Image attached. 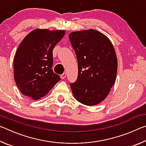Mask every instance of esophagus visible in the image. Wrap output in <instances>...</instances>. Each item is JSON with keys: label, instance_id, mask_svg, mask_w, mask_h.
Returning a JSON list of instances; mask_svg holds the SVG:
<instances>
[{"label": "esophagus", "instance_id": "esophagus-1", "mask_svg": "<svg viewBox=\"0 0 146 146\" xmlns=\"http://www.w3.org/2000/svg\"><path fill=\"white\" fill-rule=\"evenodd\" d=\"M66 75H66V73H64L60 75V77H61L62 79H64L66 77Z\"/></svg>", "mask_w": 146, "mask_h": 146}]
</instances>
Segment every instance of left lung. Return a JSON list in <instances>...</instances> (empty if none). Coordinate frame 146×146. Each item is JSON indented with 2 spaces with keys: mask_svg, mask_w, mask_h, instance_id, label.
I'll return each mask as SVG.
<instances>
[{
  "mask_svg": "<svg viewBox=\"0 0 146 146\" xmlns=\"http://www.w3.org/2000/svg\"><path fill=\"white\" fill-rule=\"evenodd\" d=\"M78 62V77L71 84L75 99L86 106L100 104L114 85L118 62L111 42L95 29L69 35Z\"/></svg>",
  "mask_w": 146,
  "mask_h": 146,
  "instance_id": "8db88e82",
  "label": "left lung"
}]
</instances>
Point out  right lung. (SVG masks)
<instances>
[{
	"mask_svg": "<svg viewBox=\"0 0 146 146\" xmlns=\"http://www.w3.org/2000/svg\"><path fill=\"white\" fill-rule=\"evenodd\" d=\"M65 32L36 29L20 44L14 56L13 75L17 88L24 95L38 100L60 81V76L51 69L53 50Z\"/></svg>",
	"mask_w": 146,
	"mask_h": 146,
	"instance_id": "obj_1",
	"label": "right lung"
}]
</instances>
